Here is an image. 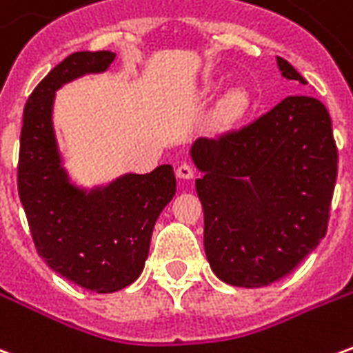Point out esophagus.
<instances>
[{
  "instance_id": "esophagus-1",
  "label": "esophagus",
  "mask_w": 353,
  "mask_h": 353,
  "mask_svg": "<svg viewBox=\"0 0 353 353\" xmlns=\"http://www.w3.org/2000/svg\"><path fill=\"white\" fill-rule=\"evenodd\" d=\"M176 176L179 177V179H192V176H194V168H192L191 164L183 162V164H179L176 168Z\"/></svg>"
}]
</instances>
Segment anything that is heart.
Segmentation results:
<instances>
[{
    "label": "heart",
    "mask_w": 353,
    "mask_h": 353,
    "mask_svg": "<svg viewBox=\"0 0 353 353\" xmlns=\"http://www.w3.org/2000/svg\"><path fill=\"white\" fill-rule=\"evenodd\" d=\"M245 96L242 92H232L227 98V100L223 101L221 105V115L223 119H227V121H232V119H236V117L242 115V111L245 109Z\"/></svg>",
    "instance_id": "obj_1"
}]
</instances>
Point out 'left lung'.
<instances>
[{
  "mask_svg": "<svg viewBox=\"0 0 353 353\" xmlns=\"http://www.w3.org/2000/svg\"><path fill=\"white\" fill-rule=\"evenodd\" d=\"M285 79L306 83L278 57ZM204 176V250L229 285L265 288L288 276L325 236L339 151L325 105L288 96L238 130L194 141Z\"/></svg>",
  "mask_w": 353,
  "mask_h": 353,
  "instance_id": "obj_1",
  "label": "left lung"
}]
</instances>
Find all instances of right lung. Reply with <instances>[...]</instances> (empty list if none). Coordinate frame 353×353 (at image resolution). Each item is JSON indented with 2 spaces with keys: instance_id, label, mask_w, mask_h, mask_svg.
<instances>
[{
  "instance_id": "right-lung-1",
  "label": "right lung",
  "mask_w": 353,
  "mask_h": 353,
  "mask_svg": "<svg viewBox=\"0 0 353 353\" xmlns=\"http://www.w3.org/2000/svg\"><path fill=\"white\" fill-rule=\"evenodd\" d=\"M113 60L109 50L64 58L30 94L20 132L19 196L35 250L54 272L96 293L119 291L141 274L154 223L176 194L170 164L90 192L70 183L60 164L54 92L85 73L105 72Z\"/></svg>"
}]
</instances>
